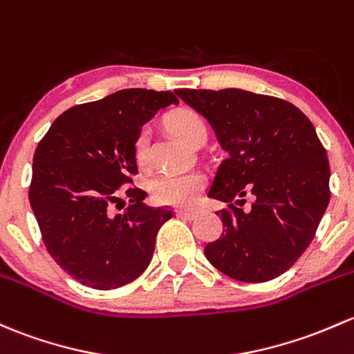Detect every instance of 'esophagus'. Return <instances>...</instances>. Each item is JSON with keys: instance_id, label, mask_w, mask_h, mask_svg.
<instances>
[{"instance_id": "obj_1", "label": "esophagus", "mask_w": 354, "mask_h": 354, "mask_svg": "<svg viewBox=\"0 0 354 354\" xmlns=\"http://www.w3.org/2000/svg\"><path fill=\"white\" fill-rule=\"evenodd\" d=\"M174 214H176V217H180V218H188V221H192V218L196 215L193 210H181V208H180V210L174 212Z\"/></svg>"}]
</instances>
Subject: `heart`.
<instances>
[{"label": "heart", "instance_id": "1", "mask_svg": "<svg viewBox=\"0 0 354 354\" xmlns=\"http://www.w3.org/2000/svg\"><path fill=\"white\" fill-rule=\"evenodd\" d=\"M169 127L185 140L193 146L200 137H207V125L203 118L195 110L178 109L167 115ZM133 154L139 165H146L149 161V132L147 129H140L133 142ZM203 188V176L196 171L189 173H165L156 174L149 183L152 198L161 205H192L198 198Z\"/></svg>", "mask_w": 354, "mask_h": 354}]
</instances>
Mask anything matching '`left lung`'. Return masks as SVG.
I'll return each mask as SVG.
<instances>
[{"label": "left lung", "mask_w": 354, "mask_h": 354, "mask_svg": "<svg viewBox=\"0 0 354 354\" xmlns=\"http://www.w3.org/2000/svg\"><path fill=\"white\" fill-rule=\"evenodd\" d=\"M174 93L207 118L227 152L208 189L227 203L217 212L224 232L205 245L207 259L248 283L280 277L312 243L330 198L329 159L314 125L274 96L237 88ZM249 192L244 212L239 205Z\"/></svg>", "instance_id": "obj_1"}]
</instances>
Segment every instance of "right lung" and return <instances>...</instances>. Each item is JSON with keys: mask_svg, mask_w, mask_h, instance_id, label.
I'll return each mask as SVG.
<instances>
[{"mask_svg": "<svg viewBox=\"0 0 354 354\" xmlns=\"http://www.w3.org/2000/svg\"><path fill=\"white\" fill-rule=\"evenodd\" d=\"M178 103L171 91L120 89L66 110L37 146L30 205L49 254L81 285L118 288L151 263L173 212L147 207V193L132 185L133 142L159 110ZM122 196L131 205L115 214Z\"/></svg>", "mask_w": 354, "mask_h": 354, "instance_id": "1", "label": "right lung"}]
</instances>
